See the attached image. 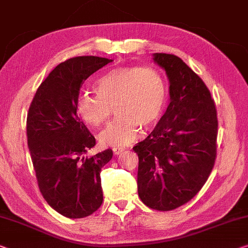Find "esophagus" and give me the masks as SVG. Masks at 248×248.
<instances>
[{
  "label": "esophagus",
  "instance_id": "obj_1",
  "mask_svg": "<svg viewBox=\"0 0 248 248\" xmlns=\"http://www.w3.org/2000/svg\"><path fill=\"white\" fill-rule=\"evenodd\" d=\"M112 150H113V153H114V154L119 155V154H121L122 152H123V151L125 150V148H124L123 146H113Z\"/></svg>",
  "mask_w": 248,
  "mask_h": 248
}]
</instances>
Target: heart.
Here are the masks:
<instances>
[{
  "label": "heart",
  "mask_w": 248,
  "mask_h": 248,
  "mask_svg": "<svg viewBox=\"0 0 248 248\" xmlns=\"http://www.w3.org/2000/svg\"><path fill=\"white\" fill-rule=\"evenodd\" d=\"M93 89L96 95H81L76 111L87 124L100 126L108 121L115 108L119 115L100 134L104 145L123 146L134 142L140 127H153L165 108V82L151 66L112 68L96 78Z\"/></svg>",
  "instance_id": "obj_1"
}]
</instances>
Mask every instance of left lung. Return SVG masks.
Wrapping results in <instances>:
<instances>
[{"label":"left lung","instance_id":"1","mask_svg":"<svg viewBox=\"0 0 248 248\" xmlns=\"http://www.w3.org/2000/svg\"><path fill=\"white\" fill-rule=\"evenodd\" d=\"M154 61L169 76L170 102L133 150L140 199L165 212L187 203L206 183L216 159L218 120L211 92L192 68L174 54L155 53Z\"/></svg>","mask_w":248,"mask_h":248}]
</instances>
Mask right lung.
<instances>
[{
	"instance_id": "right-lung-1",
	"label": "right lung",
	"mask_w": 248,
	"mask_h": 248,
	"mask_svg": "<svg viewBox=\"0 0 248 248\" xmlns=\"http://www.w3.org/2000/svg\"><path fill=\"white\" fill-rule=\"evenodd\" d=\"M111 62L76 56L60 63L41 83L29 108L26 136L40 192L68 218L90 216L103 202L101 169L113 152L86 156L95 137L78 116L76 103L86 78Z\"/></svg>"
}]
</instances>
